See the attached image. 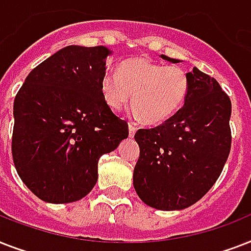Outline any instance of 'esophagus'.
<instances>
[{
    "label": "esophagus",
    "instance_id": "obj_1",
    "mask_svg": "<svg viewBox=\"0 0 251 251\" xmlns=\"http://www.w3.org/2000/svg\"><path fill=\"white\" fill-rule=\"evenodd\" d=\"M135 133H137V127L133 124H129V137L133 138L135 135Z\"/></svg>",
    "mask_w": 251,
    "mask_h": 251
}]
</instances>
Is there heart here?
I'll return each mask as SVG.
<instances>
[{
  "label": "heart",
  "instance_id": "b5f03b06",
  "mask_svg": "<svg viewBox=\"0 0 251 251\" xmlns=\"http://www.w3.org/2000/svg\"><path fill=\"white\" fill-rule=\"evenodd\" d=\"M189 86V75L182 68L165 66L145 57L124 61L118 73H105L100 80V91L110 109L121 110L133 93L134 116L149 125L175 116L186 100Z\"/></svg>",
  "mask_w": 251,
  "mask_h": 251
}]
</instances>
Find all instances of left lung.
<instances>
[{
  "label": "left lung",
  "instance_id": "left-lung-1",
  "mask_svg": "<svg viewBox=\"0 0 251 251\" xmlns=\"http://www.w3.org/2000/svg\"><path fill=\"white\" fill-rule=\"evenodd\" d=\"M163 60H179L160 54ZM181 109L153 129H139L133 183L147 206L183 210L198 202L222 173L230 151L232 104L215 78L194 68Z\"/></svg>",
  "mask_w": 251,
  "mask_h": 251
}]
</instances>
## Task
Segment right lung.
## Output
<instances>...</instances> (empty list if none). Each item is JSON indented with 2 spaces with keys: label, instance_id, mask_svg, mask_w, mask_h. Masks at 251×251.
Instances as JSON below:
<instances>
[{
  "label": "right lung",
  "instance_id": "add662e5",
  "mask_svg": "<svg viewBox=\"0 0 251 251\" xmlns=\"http://www.w3.org/2000/svg\"><path fill=\"white\" fill-rule=\"evenodd\" d=\"M112 50L69 45L25 78L14 100L15 169L37 198L72 203L98 181V163L129 137L106 105L100 80Z\"/></svg>",
  "mask_w": 251,
  "mask_h": 251
}]
</instances>
